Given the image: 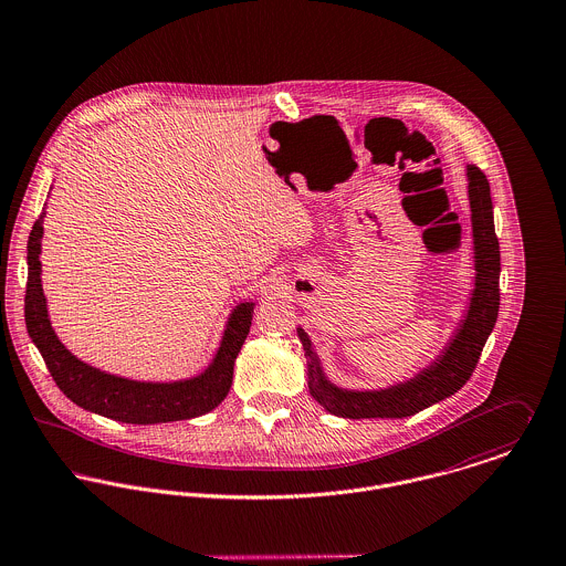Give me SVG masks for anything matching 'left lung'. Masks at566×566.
<instances>
[{
    "label": "left lung",
    "instance_id": "left-lung-1",
    "mask_svg": "<svg viewBox=\"0 0 566 566\" xmlns=\"http://www.w3.org/2000/svg\"><path fill=\"white\" fill-rule=\"evenodd\" d=\"M469 201L475 243V291L469 313L464 316L455 338L444 347L439 360L412 377L410 381L390 386L386 390L352 392L329 384L314 356L306 332L300 327V340L308 358V386L314 399L332 415L343 419H401L417 415L444 397L458 392L473 376L480 354L491 336L500 313V241L493 221L491 185L480 167H467Z\"/></svg>",
    "mask_w": 566,
    "mask_h": 566
}]
</instances>
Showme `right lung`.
<instances>
[{
    "label": "right lung",
    "mask_w": 566,
    "mask_h": 566,
    "mask_svg": "<svg viewBox=\"0 0 566 566\" xmlns=\"http://www.w3.org/2000/svg\"><path fill=\"white\" fill-rule=\"evenodd\" d=\"M43 217L45 212L34 221L28 239L25 325L64 395L84 410L138 426L185 421L217 408L230 392L234 360L252 327L253 304L237 306L212 365L201 376L171 384H149L93 369L64 349L48 318L39 260Z\"/></svg>",
    "instance_id": "1"
}]
</instances>
